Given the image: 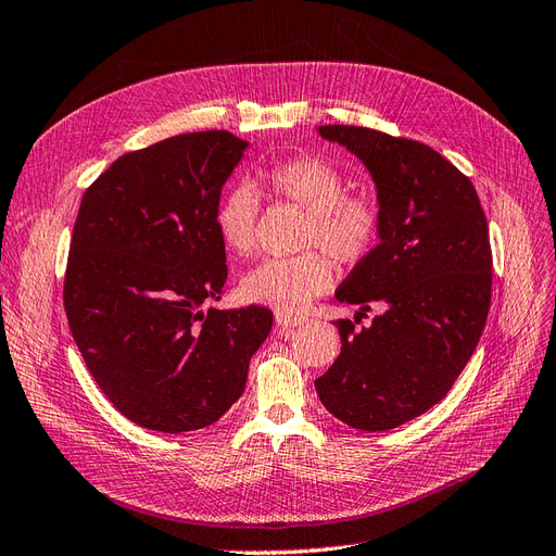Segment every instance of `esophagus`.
Masks as SVG:
<instances>
[{
    "label": "esophagus",
    "instance_id": "esophagus-1",
    "mask_svg": "<svg viewBox=\"0 0 556 556\" xmlns=\"http://www.w3.org/2000/svg\"><path fill=\"white\" fill-rule=\"evenodd\" d=\"M275 320H277V326L279 328H283V330H291V328H298V326H302L304 320V316H298V314H289V312H277L275 314Z\"/></svg>",
    "mask_w": 556,
    "mask_h": 556
}]
</instances>
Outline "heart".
<instances>
[{
	"instance_id": "1",
	"label": "heart",
	"mask_w": 556,
	"mask_h": 556,
	"mask_svg": "<svg viewBox=\"0 0 556 556\" xmlns=\"http://www.w3.org/2000/svg\"><path fill=\"white\" fill-rule=\"evenodd\" d=\"M258 185L277 201L304 210L300 247L307 252L270 258L242 279V295L277 312H300L334 281V262L357 265L381 238V207L367 193L346 191L342 170L316 154L279 159L258 173ZM261 201L252 187H230L214 212V226L230 254L256 249Z\"/></svg>"
}]
</instances>
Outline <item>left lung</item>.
Wrapping results in <instances>:
<instances>
[{
	"label": "left lung",
	"instance_id": "left-lung-1",
	"mask_svg": "<svg viewBox=\"0 0 556 556\" xmlns=\"http://www.w3.org/2000/svg\"><path fill=\"white\" fill-rule=\"evenodd\" d=\"M318 134L367 166L383 219L334 298L383 312L361 330L337 320L342 353L314 386L334 418L386 432L439 404L476 351L492 300L488 219L469 177L425 142L346 124Z\"/></svg>",
	"mask_w": 556,
	"mask_h": 556
}]
</instances>
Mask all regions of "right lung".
<instances>
[{
    "mask_svg": "<svg viewBox=\"0 0 556 556\" xmlns=\"http://www.w3.org/2000/svg\"><path fill=\"white\" fill-rule=\"evenodd\" d=\"M247 146L217 129L173 136L122 154L80 201L68 328L103 395L154 432L217 422L273 330V312L256 304L203 309L228 275L214 212Z\"/></svg>",
    "mask_w": 556,
    "mask_h": 556,
    "instance_id": "1",
    "label": "right lung"
}]
</instances>
